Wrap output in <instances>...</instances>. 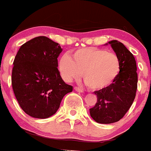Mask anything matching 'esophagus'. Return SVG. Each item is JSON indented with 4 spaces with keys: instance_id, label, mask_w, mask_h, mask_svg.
<instances>
[{
    "instance_id": "obj_1",
    "label": "esophagus",
    "mask_w": 151,
    "mask_h": 151,
    "mask_svg": "<svg viewBox=\"0 0 151 151\" xmlns=\"http://www.w3.org/2000/svg\"><path fill=\"white\" fill-rule=\"evenodd\" d=\"M74 89L76 91H78V92H81V93H82V92H83V90H82V88H78V87H75Z\"/></svg>"
}]
</instances>
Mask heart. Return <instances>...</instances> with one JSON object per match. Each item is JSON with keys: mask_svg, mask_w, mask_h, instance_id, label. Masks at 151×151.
Listing matches in <instances>:
<instances>
[{"mask_svg": "<svg viewBox=\"0 0 151 151\" xmlns=\"http://www.w3.org/2000/svg\"><path fill=\"white\" fill-rule=\"evenodd\" d=\"M58 69L66 82L82 76L88 87L93 90L106 88L120 73L121 61L118 55L97 47L81 48L71 57L63 55L58 63Z\"/></svg>", "mask_w": 151, "mask_h": 151, "instance_id": "b5f03b06", "label": "heart"}]
</instances>
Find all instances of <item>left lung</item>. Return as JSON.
<instances>
[{"label":"left lung","mask_w":151,"mask_h":151,"mask_svg":"<svg viewBox=\"0 0 151 151\" xmlns=\"http://www.w3.org/2000/svg\"><path fill=\"white\" fill-rule=\"evenodd\" d=\"M108 44L120 59L121 70L112 85L94 91L97 101L94 107L89 109L90 115L95 122L101 124L118 122L125 116L134 101L138 84L137 66L133 54L116 40L105 45Z\"/></svg>","instance_id":"obj_1"}]
</instances>
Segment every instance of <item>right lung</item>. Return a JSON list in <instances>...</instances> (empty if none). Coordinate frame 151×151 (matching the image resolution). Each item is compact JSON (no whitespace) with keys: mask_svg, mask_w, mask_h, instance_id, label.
<instances>
[{"mask_svg":"<svg viewBox=\"0 0 151 151\" xmlns=\"http://www.w3.org/2000/svg\"><path fill=\"white\" fill-rule=\"evenodd\" d=\"M63 49L45 36L27 41L13 61L12 86L19 104L26 114L46 119L55 114L63 97L73 91L57 69Z\"/></svg>","mask_w":151,"mask_h":151,"instance_id":"right-lung-1","label":"right lung"}]
</instances>
